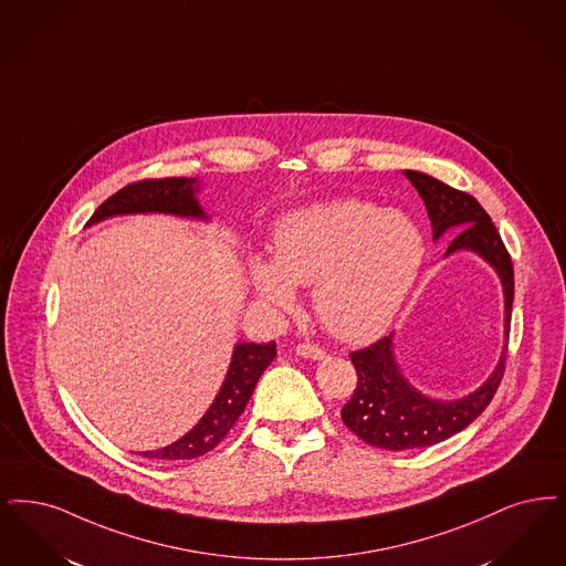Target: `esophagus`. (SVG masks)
Segmentation results:
<instances>
[{
    "mask_svg": "<svg viewBox=\"0 0 566 566\" xmlns=\"http://www.w3.org/2000/svg\"><path fill=\"white\" fill-rule=\"evenodd\" d=\"M296 354H298L301 358H307V360H322V358L326 356V352H324L322 347L312 345V343H301V345H296Z\"/></svg>",
    "mask_w": 566,
    "mask_h": 566,
    "instance_id": "esophagus-1",
    "label": "esophagus"
}]
</instances>
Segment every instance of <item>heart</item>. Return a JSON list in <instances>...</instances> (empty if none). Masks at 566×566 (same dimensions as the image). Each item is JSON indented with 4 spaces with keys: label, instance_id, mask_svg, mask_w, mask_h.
<instances>
[{
    "label": "heart",
    "instance_id": "1",
    "mask_svg": "<svg viewBox=\"0 0 566 566\" xmlns=\"http://www.w3.org/2000/svg\"><path fill=\"white\" fill-rule=\"evenodd\" d=\"M426 261V235L402 210L337 200L294 210L273 227L272 263L250 259L265 303L289 307L293 286L314 284V310L335 337L370 339L405 305Z\"/></svg>",
    "mask_w": 566,
    "mask_h": 566
}]
</instances>
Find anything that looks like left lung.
<instances>
[{
  "label": "left lung",
  "instance_id": "left-lung-1",
  "mask_svg": "<svg viewBox=\"0 0 566 566\" xmlns=\"http://www.w3.org/2000/svg\"><path fill=\"white\" fill-rule=\"evenodd\" d=\"M408 181L419 191L428 208L433 240L452 235L449 256L457 250H472L497 272L505 296V343L495 370L475 391L459 400H436L408 384L396 364L394 340L389 337L352 352L349 358L358 373L352 400L340 408L343 423L385 451L426 449L465 430L491 405L505 373V352L514 303V268L510 252L501 242L497 227L474 196L452 189L426 172L405 170Z\"/></svg>",
  "mask_w": 566,
  "mask_h": 566
}]
</instances>
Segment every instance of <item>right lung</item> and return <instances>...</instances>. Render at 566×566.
Segmentation results:
<instances>
[{
  "mask_svg": "<svg viewBox=\"0 0 566 566\" xmlns=\"http://www.w3.org/2000/svg\"><path fill=\"white\" fill-rule=\"evenodd\" d=\"M198 191H200L198 179H185V177L130 182L94 210L88 226H94L109 217L140 214V212H164V214L206 221L208 214L203 212L202 206L196 198ZM275 354L277 352L273 340L238 343L231 354L226 381L221 385L214 402L198 421V426L187 431L181 440L158 451H145L140 454L156 461H185V459L202 457L206 452L217 449V444L226 438L229 430L235 426L238 417L244 412L256 381L261 379L263 370L273 363Z\"/></svg>",
  "mask_w": 566,
  "mask_h": 566,
  "instance_id": "1",
  "label": "right lung"
}]
</instances>
